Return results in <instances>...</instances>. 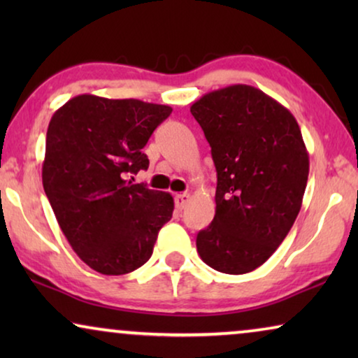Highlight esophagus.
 Listing matches in <instances>:
<instances>
[{
  "instance_id": "1",
  "label": "esophagus",
  "mask_w": 358,
  "mask_h": 358,
  "mask_svg": "<svg viewBox=\"0 0 358 358\" xmlns=\"http://www.w3.org/2000/svg\"><path fill=\"white\" fill-rule=\"evenodd\" d=\"M190 200V195L189 194H178L174 197V202H176V208L178 210H184L185 205L189 203Z\"/></svg>"
}]
</instances>
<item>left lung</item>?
Listing matches in <instances>:
<instances>
[{
	"instance_id": "obj_1",
	"label": "left lung",
	"mask_w": 358,
	"mask_h": 358,
	"mask_svg": "<svg viewBox=\"0 0 358 358\" xmlns=\"http://www.w3.org/2000/svg\"><path fill=\"white\" fill-rule=\"evenodd\" d=\"M190 112L217 168V208L197 234V252L218 272H252L277 251L301 208L310 173L301 130L287 107L248 85L208 92Z\"/></svg>"
}]
</instances>
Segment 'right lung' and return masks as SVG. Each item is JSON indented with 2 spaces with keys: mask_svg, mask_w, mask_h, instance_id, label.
Listing matches in <instances>:
<instances>
[{
  "mask_svg": "<svg viewBox=\"0 0 358 358\" xmlns=\"http://www.w3.org/2000/svg\"><path fill=\"white\" fill-rule=\"evenodd\" d=\"M169 106L80 94L52 115L42 182L73 251L92 271L124 275L153 254L173 217L168 192L131 182L148 168L143 153Z\"/></svg>",
  "mask_w": 358,
  "mask_h": 358,
  "instance_id": "right-lung-1",
  "label": "right lung"
}]
</instances>
